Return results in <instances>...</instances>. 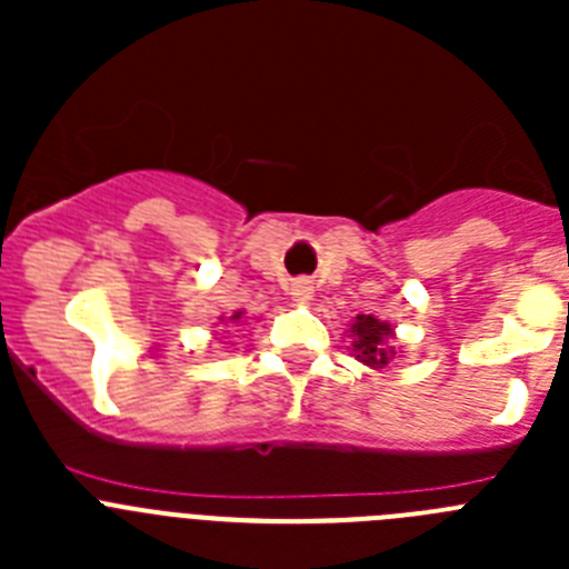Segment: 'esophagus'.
I'll return each mask as SVG.
<instances>
[{"label":"esophagus","instance_id":"1","mask_svg":"<svg viewBox=\"0 0 569 569\" xmlns=\"http://www.w3.org/2000/svg\"><path fill=\"white\" fill-rule=\"evenodd\" d=\"M310 296H313V288H310L308 281H299L293 288V299L296 301H310Z\"/></svg>","mask_w":569,"mask_h":569}]
</instances>
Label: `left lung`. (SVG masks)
Wrapping results in <instances>:
<instances>
[{"label":"left lung","mask_w":569,"mask_h":569,"mask_svg":"<svg viewBox=\"0 0 569 569\" xmlns=\"http://www.w3.org/2000/svg\"><path fill=\"white\" fill-rule=\"evenodd\" d=\"M353 333L356 359H361L370 367H385L393 359V347H387V339L393 336V328L376 316H356V325L350 328Z\"/></svg>","instance_id":"obj_1"}]
</instances>
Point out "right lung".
I'll use <instances>...</instances> for the list:
<instances>
[{"label":"right lung","mask_w":569,"mask_h":569,"mask_svg":"<svg viewBox=\"0 0 569 569\" xmlns=\"http://www.w3.org/2000/svg\"><path fill=\"white\" fill-rule=\"evenodd\" d=\"M236 319H239V313H236V316H233V321H236Z\"/></svg>","instance_id":"1"}]
</instances>
